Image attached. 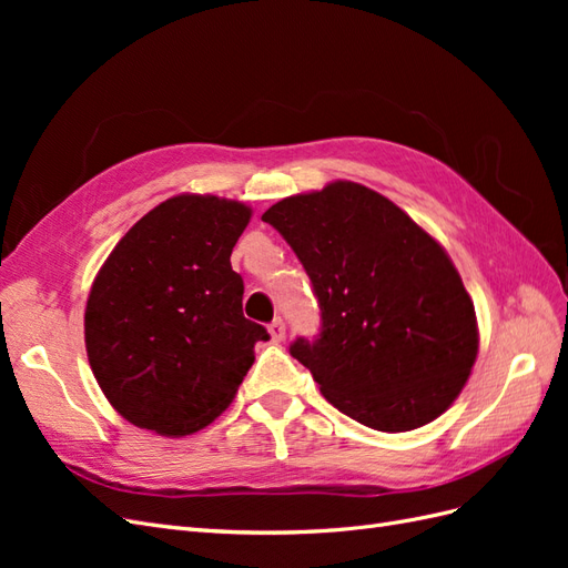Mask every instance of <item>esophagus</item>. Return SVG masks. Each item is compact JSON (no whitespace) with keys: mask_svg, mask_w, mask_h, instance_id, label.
<instances>
[{"mask_svg":"<svg viewBox=\"0 0 568 568\" xmlns=\"http://www.w3.org/2000/svg\"><path fill=\"white\" fill-rule=\"evenodd\" d=\"M267 329H270V336H272L274 343H280V341L286 338V324H284L282 317H274V320L270 322Z\"/></svg>","mask_w":568,"mask_h":568,"instance_id":"34e87169","label":"esophagus"}]
</instances>
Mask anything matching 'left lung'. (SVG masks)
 <instances>
[{"mask_svg":"<svg viewBox=\"0 0 568 568\" xmlns=\"http://www.w3.org/2000/svg\"><path fill=\"white\" fill-rule=\"evenodd\" d=\"M294 248L320 305V336L288 353L326 400L376 432L440 417L478 353L474 303L448 253L398 205L332 182L263 213Z\"/></svg>","mask_w":568,"mask_h":568,"instance_id":"left-lung-1","label":"left lung"}]
</instances>
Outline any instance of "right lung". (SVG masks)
I'll list each match as a JSON object with an SVG mask.
<instances>
[{
    "instance_id": "right-lung-1",
    "label": "right lung",
    "mask_w": 568,
    "mask_h": 568,
    "mask_svg": "<svg viewBox=\"0 0 568 568\" xmlns=\"http://www.w3.org/2000/svg\"><path fill=\"white\" fill-rule=\"evenodd\" d=\"M251 209L180 194L149 211L101 265L84 346L109 403L130 424L189 436L227 409L263 324L244 317L230 255Z\"/></svg>"
}]
</instances>
